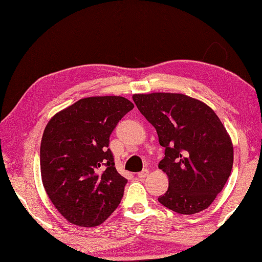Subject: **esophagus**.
I'll return each instance as SVG.
<instances>
[{"label": "esophagus", "mask_w": 262, "mask_h": 262, "mask_svg": "<svg viewBox=\"0 0 262 262\" xmlns=\"http://www.w3.org/2000/svg\"><path fill=\"white\" fill-rule=\"evenodd\" d=\"M147 175H149V169H143L142 172L137 174V177H139L140 179H144L147 177Z\"/></svg>", "instance_id": "obj_1"}]
</instances>
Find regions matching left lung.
Listing matches in <instances>:
<instances>
[{
	"instance_id": "1",
	"label": "left lung",
	"mask_w": 262,
	"mask_h": 262,
	"mask_svg": "<svg viewBox=\"0 0 262 262\" xmlns=\"http://www.w3.org/2000/svg\"><path fill=\"white\" fill-rule=\"evenodd\" d=\"M133 99L158 134L165 157L158 167L168 189L158 201L180 214L206 210L230 177L234 147L212 108L183 94H135Z\"/></svg>"
}]
</instances>
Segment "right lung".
<instances>
[{
  "instance_id": "1",
  "label": "right lung",
  "mask_w": 262,
  "mask_h": 262,
  "mask_svg": "<svg viewBox=\"0 0 262 262\" xmlns=\"http://www.w3.org/2000/svg\"><path fill=\"white\" fill-rule=\"evenodd\" d=\"M134 104L121 96L87 97L50 119L40 166L46 192L79 227L102 225L119 206L127 180L117 172L110 135Z\"/></svg>"
}]
</instances>
